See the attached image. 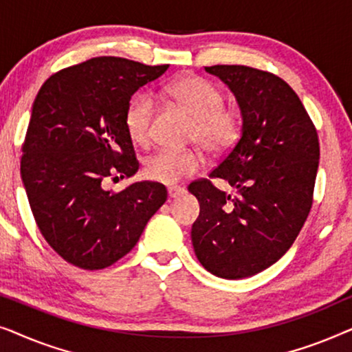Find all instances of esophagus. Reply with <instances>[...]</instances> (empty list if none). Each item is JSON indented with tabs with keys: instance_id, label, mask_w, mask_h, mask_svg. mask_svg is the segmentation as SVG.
<instances>
[{
	"instance_id": "esophagus-1",
	"label": "esophagus",
	"mask_w": 352,
	"mask_h": 352,
	"mask_svg": "<svg viewBox=\"0 0 352 352\" xmlns=\"http://www.w3.org/2000/svg\"><path fill=\"white\" fill-rule=\"evenodd\" d=\"M182 194H184V189H182V187H168V197H170V199H176V197H179Z\"/></svg>"
}]
</instances>
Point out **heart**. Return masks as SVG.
<instances>
[{"label": "heart", "mask_w": 352, "mask_h": 352, "mask_svg": "<svg viewBox=\"0 0 352 352\" xmlns=\"http://www.w3.org/2000/svg\"><path fill=\"white\" fill-rule=\"evenodd\" d=\"M165 93L194 117L190 138L206 152L224 155L232 151L243 131L242 110L224 104V93L213 81L200 75L181 76L166 85ZM155 100L148 93H138L128 102L124 126L138 146H147L152 138ZM205 158L199 151L162 148L144 162L147 179L176 184L204 170Z\"/></svg>", "instance_id": "b5f03b06"}]
</instances>
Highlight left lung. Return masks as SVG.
<instances>
[{"mask_svg": "<svg viewBox=\"0 0 352 352\" xmlns=\"http://www.w3.org/2000/svg\"><path fill=\"white\" fill-rule=\"evenodd\" d=\"M232 89L243 131L210 177L228 180L232 195L210 179L190 182L200 201L192 245L206 271L223 278L254 276L295 242L314 200L319 136L288 83L247 65H211Z\"/></svg>", "mask_w": 352, "mask_h": 352, "instance_id": "8db88e82", "label": "left lung"}]
</instances>
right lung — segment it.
Segmentation results:
<instances>
[{
    "label": "right lung",
    "instance_id": "obj_1",
    "mask_svg": "<svg viewBox=\"0 0 352 352\" xmlns=\"http://www.w3.org/2000/svg\"><path fill=\"white\" fill-rule=\"evenodd\" d=\"M166 69L93 57L56 72L38 91L21 176L41 235L76 267L98 271L122 259L166 201L158 182H134L120 192L104 187L139 170L124 112L131 96Z\"/></svg>",
    "mask_w": 352,
    "mask_h": 352
}]
</instances>
